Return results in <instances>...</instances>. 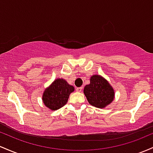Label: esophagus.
<instances>
[{
	"instance_id": "esophagus-1",
	"label": "esophagus",
	"mask_w": 153,
	"mask_h": 153,
	"mask_svg": "<svg viewBox=\"0 0 153 153\" xmlns=\"http://www.w3.org/2000/svg\"><path fill=\"white\" fill-rule=\"evenodd\" d=\"M82 89H83V87H77V88H76V92H79L82 90Z\"/></svg>"
}]
</instances>
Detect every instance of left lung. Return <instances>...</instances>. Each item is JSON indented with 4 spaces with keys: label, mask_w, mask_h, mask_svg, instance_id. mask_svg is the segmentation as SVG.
<instances>
[{
    "label": "left lung",
    "mask_w": 153,
    "mask_h": 153,
    "mask_svg": "<svg viewBox=\"0 0 153 153\" xmlns=\"http://www.w3.org/2000/svg\"><path fill=\"white\" fill-rule=\"evenodd\" d=\"M84 93L89 103L99 108L105 107L114 98V89L107 80L98 75L91 77L90 84L85 86Z\"/></svg>",
    "instance_id": "8db88e82"
}]
</instances>
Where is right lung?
<instances>
[{"label": "right lung", "mask_w": 153, "mask_h": 153, "mask_svg": "<svg viewBox=\"0 0 153 153\" xmlns=\"http://www.w3.org/2000/svg\"><path fill=\"white\" fill-rule=\"evenodd\" d=\"M74 90L73 86L68 85L66 80L58 79L45 90L42 100L48 108L56 111L66 104L69 95Z\"/></svg>", "instance_id": "1"}]
</instances>
